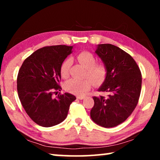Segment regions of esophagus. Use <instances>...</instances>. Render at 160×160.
<instances>
[{
	"instance_id": "1",
	"label": "esophagus",
	"mask_w": 160,
	"mask_h": 160,
	"mask_svg": "<svg viewBox=\"0 0 160 160\" xmlns=\"http://www.w3.org/2000/svg\"><path fill=\"white\" fill-rule=\"evenodd\" d=\"M85 98V96H81V95H78L77 96V99H83Z\"/></svg>"
}]
</instances>
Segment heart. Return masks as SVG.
<instances>
[{
    "label": "heart",
    "mask_w": 160,
    "mask_h": 160,
    "mask_svg": "<svg viewBox=\"0 0 160 160\" xmlns=\"http://www.w3.org/2000/svg\"><path fill=\"white\" fill-rule=\"evenodd\" d=\"M77 60L85 68L87 75L96 85L102 83L107 76V68L104 63H96V58L90 51H83L78 54ZM71 60L66 58L63 61L60 67V73L62 78H66L69 75ZM92 82L90 79L77 80L71 78L64 84V89L70 93L82 95L90 90Z\"/></svg>",
    "instance_id": "obj_1"
}]
</instances>
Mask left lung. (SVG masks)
<instances>
[{
  "label": "left lung",
  "instance_id": "8db88e82",
  "mask_svg": "<svg viewBox=\"0 0 160 160\" xmlns=\"http://www.w3.org/2000/svg\"><path fill=\"white\" fill-rule=\"evenodd\" d=\"M95 53L108 70L99 91L109 94L93 97L90 116L98 125L112 128L124 122L136 107L141 92V72L132 56L114 45L99 44Z\"/></svg>",
  "mask_w": 160,
  "mask_h": 160
}]
</instances>
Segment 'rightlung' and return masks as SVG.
<instances>
[{
    "label": "right lung",
    "mask_w": 160,
    "mask_h": 160,
    "mask_svg": "<svg viewBox=\"0 0 160 160\" xmlns=\"http://www.w3.org/2000/svg\"><path fill=\"white\" fill-rule=\"evenodd\" d=\"M72 47L56 45L44 47L28 56L19 70L17 89L24 109L34 123L51 127L66 119L70 105L76 97L61 91L60 67L72 52Z\"/></svg>",
    "instance_id": "add662e5"
}]
</instances>
